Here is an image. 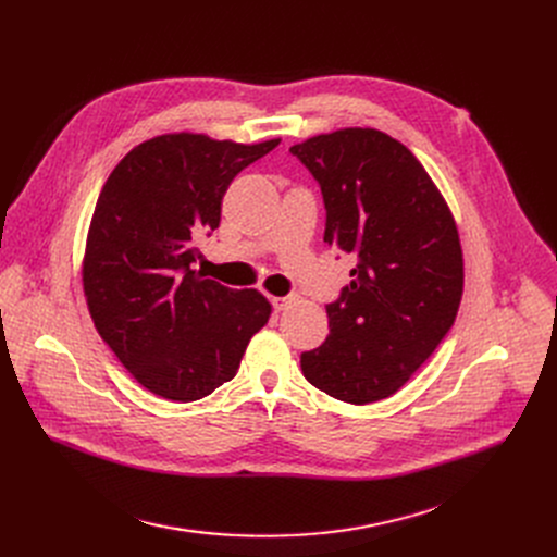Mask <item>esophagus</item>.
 Here are the masks:
<instances>
[{
	"label": "esophagus",
	"instance_id": "1",
	"mask_svg": "<svg viewBox=\"0 0 557 557\" xmlns=\"http://www.w3.org/2000/svg\"><path fill=\"white\" fill-rule=\"evenodd\" d=\"M271 305H273L275 311H284V309H288L290 298H277V296H273V298H271Z\"/></svg>",
	"mask_w": 557,
	"mask_h": 557
}]
</instances>
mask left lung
Instances as JSON below:
<instances>
[{"label":"left lung","instance_id":"left-lung-1","mask_svg":"<svg viewBox=\"0 0 557 557\" xmlns=\"http://www.w3.org/2000/svg\"><path fill=\"white\" fill-rule=\"evenodd\" d=\"M290 153L320 183L325 242L359 259L302 374L341 401L386 399L456 320L465 271L454 214L420 160L376 128L313 135Z\"/></svg>","mask_w":557,"mask_h":557}]
</instances>
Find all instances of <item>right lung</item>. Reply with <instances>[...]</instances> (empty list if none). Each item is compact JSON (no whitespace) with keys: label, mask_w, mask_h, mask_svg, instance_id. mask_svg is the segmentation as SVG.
<instances>
[{"label":"right lung","mask_w":557,"mask_h":557,"mask_svg":"<svg viewBox=\"0 0 557 557\" xmlns=\"http://www.w3.org/2000/svg\"><path fill=\"white\" fill-rule=\"evenodd\" d=\"M277 144L164 133L108 175L85 239L83 294L99 336L153 395L214 393L269 323L271 302L257 288H227L191 263L196 242L221 223L234 175Z\"/></svg>","instance_id":"add662e5"}]
</instances>
